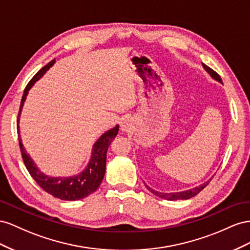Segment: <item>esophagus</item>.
Here are the masks:
<instances>
[{
	"mask_svg": "<svg viewBox=\"0 0 250 250\" xmlns=\"http://www.w3.org/2000/svg\"><path fill=\"white\" fill-rule=\"evenodd\" d=\"M121 130L123 131H125V132H126L127 130H129V124L126 123V121H124V123H121Z\"/></svg>",
	"mask_w": 250,
	"mask_h": 250,
	"instance_id": "34e87169",
	"label": "esophagus"
}]
</instances>
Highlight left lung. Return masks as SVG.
I'll use <instances>...</instances> for the list:
<instances>
[{
    "label": "left lung",
    "instance_id": "obj_1",
    "mask_svg": "<svg viewBox=\"0 0 250 250\" xmlns=\"http://www.w3.org/2000/svg\"><path fill=\"white\" fill-rule=\"evenodd\" d=\"M202 66L204 68V70L208 72L211 78H213V80L223 83H222V80H221V77L219 74H217L215 71L211 70L209 67H208L205 65V63H202ZM211 179L208 180L206 182H204L203 184H200L199 187H196V188H192L190 189H187V190H183V191H177V192H161V191H157L153 188H151L148 187V185L146 184V188L152 192V194H154L155 196L159 197V198H162V199H166V200H169V201H175V200H187V199H189V198H192L195 197L196 195H198L199 192H200L206 185H208Z\"/></svg>",
    "mask_w": 250,
    "mask_h": 250
}]
</instances>
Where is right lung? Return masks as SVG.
<instances>
[{"label":"right lung","mask_w":250,"mask_h":250,"mask_svg":"<svg viewBox=\"0 0 250 250\" xmlns=\"http://www.w3.org/2000/svg\"><path fill=\"white\" fill-rule=\"evenodd\" d=\"M54 62L55 60L50 62L44 68H42L39 72L32 77V80L28 83L26 89L24 90V94L22 97V102H21L20 112L18 116L19 144L25 166L31 177L35 180V182H37L45 191H47L48 194L52 195L55 198H59L61 200L65 201H76L80 200V199L88 197L92 192H94L99 188V185H101L105 173L106 151H108L109 146L111 145L113 139L115 138L116 135L118 134L119 126L118 125H115L113 129L104 132L102 136L97 139V141L93 145V147H92L91 157L87 167H85V168L80 174L70 177H51L41 172L37 165L34 163V161L31 159L30 155L27 153L22 144V139H21L20 135L19 121L21 112L23 110V105L28 93H29V90L33 87V84L47 72L50 67L53 66Z\"/></svg>","instance_id":"add662e5"}]
</instances>
